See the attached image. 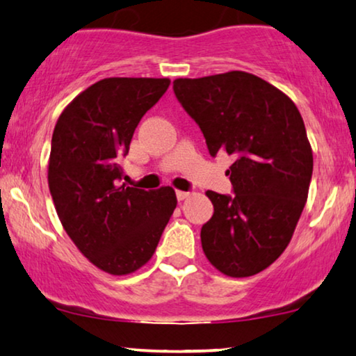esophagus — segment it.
<instances>
[{
	"instance_id": "34e87169",
	"label": "esophagus",
	"mask_w": 356,
	"mask_h": 356,
	"mask_svg": "<svg viewBox=\"0 0 356 356\" xmlns=\"http://www.w3.org/2000/svg\"><path fill=\"white\" fill-rule=\"evenodd\" d=\"M188 196H189V193H186V191H177L178 201H184V199H186Z\"/></svg>"
}]
</instances>
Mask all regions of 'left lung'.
<instances>
[{
    "label": "left lung",
    "instance_id": "1",
    "mask_svg": "<svg viewBox=\"0 0 356 356\" xmlns=\"http://www.w3.org/2000/svg\"><path fill=\"white\" fill-rule=\"evenodd\" d=\"M184 111L201 128L209 154L235 157L233 194H206L213 216L201 228L204 254L230 277L269 267L293 236L308 199L313 152L298 108L269 82L230 71L173 81Z\"/></svg>",
    "mask_w": 356,
    "mask_h": 356
}]
</instances>
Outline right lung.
I'll use <instances>...</instances> for the list:
<instances>
[{
	"mask_svg": "<svg viewBox=\"0 0 356 356\" xmlns=\"http://www.w3.org/2000/svg\"><path fill=\"white\" fill-rule=\"evenodd\" d=\"M168 86L167 77L102 79L66 106L53 131L48 186L58 217L82 254L111 275L152 257L177 207L173 188L120 184L134 129Z\"/></svg>",
	"mask_w": 356,
	"mask_h": 356,
	"instance_id": "right-lung-1",
	"label": "right lung"
}]
</instances>
